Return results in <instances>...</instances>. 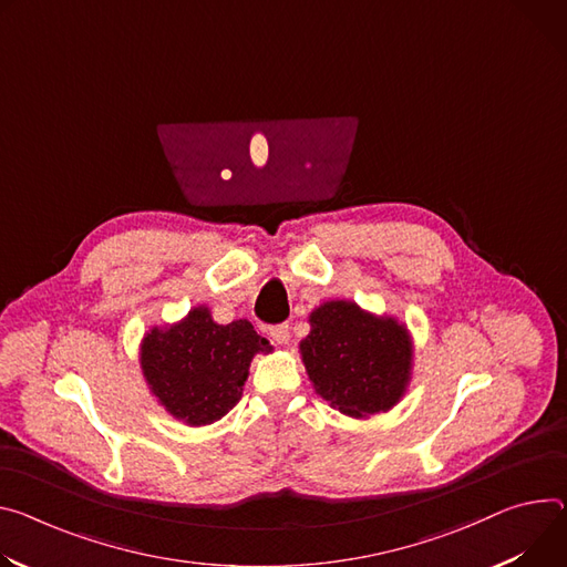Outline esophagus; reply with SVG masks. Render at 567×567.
I'll return each instance as SVG.
<instances>
[{
    "mask_svg": "<svg viewBox=\"0 0 567 567\" xmlns=\"http://www.w3.org/2000/svg\"><path fill=\"white\" fill-rule=\"evenodd\" d=\"M269 334H271V339H274L278 346L289 343V326H287V323H282V326H274V328L269 330Z\"/></svg>",
    "mask_w": 567,
    "mask_h": 567,
    "instance_id": "obj_1",
    "label": "esophagus"
}]
</instances>
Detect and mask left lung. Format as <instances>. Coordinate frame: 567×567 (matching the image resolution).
Listing matches in <instances>:
<instances>
[{"instance_id": "obj_1", "label": "left lung", "mask_w": 567, "mask_h": 567, "mask_svg": "<svg viewBox=\"0 0 567 567\" xmlns=\"http://www.w3.org/2000/svg\"><path fill=\"white\" fill-rule=\"evenodd\" d=\"M300 357L315 391L343 416L371 419L393 409L411 382L414 339L395 317L352 300H326L310 315Z\"/></svg>"}]
</instances>
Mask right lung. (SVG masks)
Wrapping results in <instances>:
<instances>
[{"instance_id":"right-lung-1","label":"right lung","mask_w":567,"mask_h":567,"mask_svg":"<svg viewBox=\"0 0 567 567\" xmlns=\"http://www.w3.org/2000/svg\"><path fill=\"white\" fill-rule=\"evenodd\" d=\"M271 343L246 319L221 326L196 305L176 323L151 328L140 343V369L151 395L189 427L213 425L239 402L257 352Z\"/></svg>"}]
</instances>
